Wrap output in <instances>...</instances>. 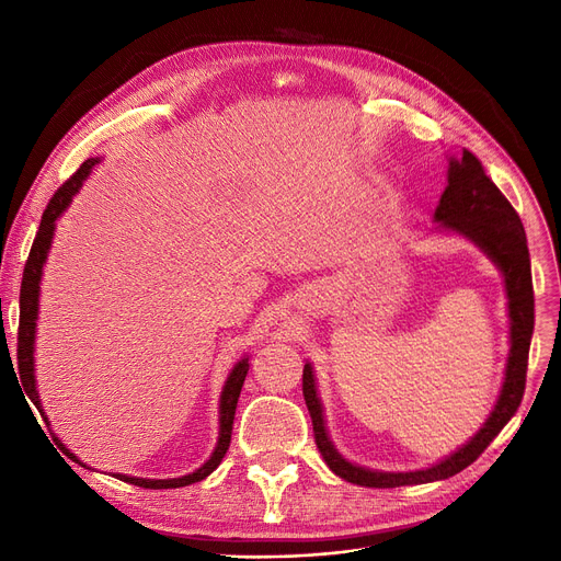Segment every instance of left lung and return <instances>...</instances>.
Segmentation results:
<instances>
[{
	"instance_id": "obj_1",
	"label": "left lung",
	"mask_w": 561,
	"mask_h": 561,
	"mask_svg": "<svg viewBox=\"0 0 561 561\" xmlns=\"http://www.w3.org/2000/svg\"><path fill=\"white\" fill-rule=\"evenodd\" d=\"M434 220L450 231L461 233L463 239L476 243L505 277L507 307H510V357L505 368V381L500 389L497 402L480 432L468 440L466 446L455 450L450 457L438 463L409 470V473H381L364 466L352 463L339 455L330 440L322 404L318 400L316 377L311 364H305L302 370V393L311 414L316 446L328 461L332 473L345 482L373 486V489H396L407 484H427L436 480H446L457 476L459 470L473 463L503 430L523 400L525 375H527V355L529 341L535 330V290H533V271H529V252L523 222L510 199L500 193V188L489 180L480 159L463 150L461 159H450L448 186L438 199Z\"/></svg>"
}]
</instances>
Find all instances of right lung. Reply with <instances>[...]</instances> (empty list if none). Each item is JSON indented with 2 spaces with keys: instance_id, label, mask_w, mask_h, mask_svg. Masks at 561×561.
Returning <instances> with one entry per match:
<instances>
[{
  "instance_id": "obj_1",
  "label": "right lung",
  "mask_w": 561,
  "mask_h": 561,
  "mask_svg": "<svg viewBox=\"0 0 561 561\" xmlns=\"http://www.w3.org/2000/svg\"><path fill=\"white\" fill-rule=\"evenodd\" d=\"M100 159H88L79 165V170L70 176V180L54 193V197L49 199L47 209L43 214L38 233L34 239L32 252H28L26 265H24V275H22V286H20V328H18V364H20V379H22V389L24 393L32 398V402L36 404V409L41 411V416L45 419V423L49 425L38 391H36V375H34V343H36V320H38V296H41V277H43V265L47 259V252L51 248V239H54V229H56V220L61 216L72 197L79 193L81 184L88 174H91L93 165ZM250 370L248 357H243L239 364H236L225 381L222 393H220V434H218V444L214 455L206 459L195 473L191 476H182V478H172V480H145V478H131V476H121L115 473L117 480L129 482L134 486H145V489H180V486H188L193 482L204 480L206 476H211L214 470L220 466L225 453L229 450V440H231V427H233V414H236V402H239L241 389L245 375ZM54 440L61 450H66L77 463H81L64 444L54 436ZM83 466V463H81Z\"/></svg>"
}]
</instances>
